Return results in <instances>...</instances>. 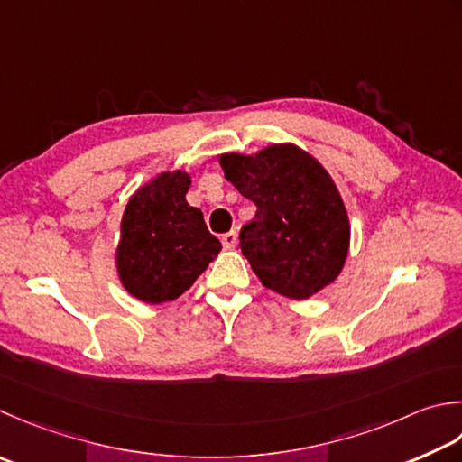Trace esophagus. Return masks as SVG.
Instances as JSON below:
<instances>
[{
  "instance_id": "obj_1",
  "label": "esophagus",
  "mask_w": 462,
  "mask_h": 462,
  "mask_svg": "<svg viewBox=\"0 0 462 462\" xmlns=\"http://www.w3.org/2000/svg\"><path fill=\"white\" fill-rule=\"evenodd\" d=\"M236 240H238V234L236 232L224 234V236H222V246L224 248H234V246H236Z\"/></svg>"
}]
</instances>
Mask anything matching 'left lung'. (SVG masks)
Returning <instances> with one entry per match:
<instances>
[{"label": "left lung", "mask_w": 462, "mask_h": 462, "mask_svg": "<svg viewBox=\"0 0 462 462\" xmlns=\"http://www.w3.org/2000/svg\"><path fill=\"white\" fill-rule=\"evenodd\" d=\"M218 162L258 208L240 232V248L262 286L306 300L332 284L348 256L350 220L327 168L292 142L222 153Z\"/></svg>", "instance_id": "8db88e82"}]
</instances>
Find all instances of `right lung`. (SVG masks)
<instances>
[{"label": "right lung", "mask_w": 462, "mask_h": 462, "mask_svg": "<svg viewBox=\"0 0 462 462\" xmlns=\"http://www.w3.org/2000/svg\"><path fill=\"white\" fill-rule=\"evenodd\" d=\"M189 186L188 171H162L125 204L114 264L124 291L146 304L176 300L222 250L186 202Z\"/></svg>", "instance_id": "obj_1"}]
</instances>
